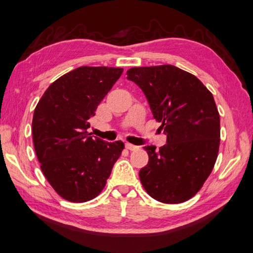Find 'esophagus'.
<instances>
[{
    "label": "esophagus",
    "instance_id": "esophagus-1",
    "mask_svg": "<svg viewBox=\"0 0 253 253\" xmlns=\"http://www.w3.org/2000/svg\"><path fill=\"white\" fill-rule=\"evenodd\" d=\"M126 148L128 150H130V151H133V150H136L137 149V146H135V145H131V143H126Z\"/></svg>",
    "mask_w": 253,
    "mask_h": 253
}]
</instances>
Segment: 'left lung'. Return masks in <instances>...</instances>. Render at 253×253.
<instances>
[{
    "label": "left lung",
    "mask_w": 253,
    "mask_h": 253,
    "mask_svg": "<svg viewBox=\"0 0 253 253\" xmlns=\"http://www.w3.org/2000/svg\"><path fill=\"white\" fill-rule=\"evenodd\" d=\"M127 79L141 88L167 135L159 150L143 147L149 161L139 172L142 186L167 204L192 199L218 155L220 122L212 94L195 76L171 64L131 68Z\"/></svg>",
    "instance_id": "obj_1"
}]
</instances>
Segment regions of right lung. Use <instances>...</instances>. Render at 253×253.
Segmentation results:
<instances>
[{
	"label": "right lung",
	"mask_w": 253,
	"mask_h": 253,
	"mask_svg": "<svg viewBox=\"0 0 253 253\" xmlns=\"http://www.w3.org/2000/svg\"><path fill=\"white\" fill-rule=\"evenodd\" d=\"M122 68L79 67L51 83L34 112L32 132L41 169L59 195L73 203L96 197L122 155L124 142L87 132L98 104Z\"/></svg>",
	"instance_id": "obj_1"
}]
</instances>
